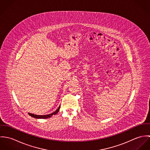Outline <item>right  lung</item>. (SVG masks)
Masks as SVG:
<instances>
[{
  "label": "right lung",
  "instance_id": "1",
  "mask_svg": "<svg viewBox=\"0 0 150 150\" xmlns=\"http://www.w3.org/2000/svg\"><path fill=\"white\" fill-rule=\"evenodd\" d=\"M59 109H60V106H59L58 108L56 111H55L54 112H52V113H51V114H47V115H36V114H32V113H29V112H28V114H29L30 116H31V117H33V118H38V119H45V118H50V117H52V115L57 114L58 112Z\"/></svg>",
  "mask_w": 150,
  "mask_h": 150
}]
</instances>
